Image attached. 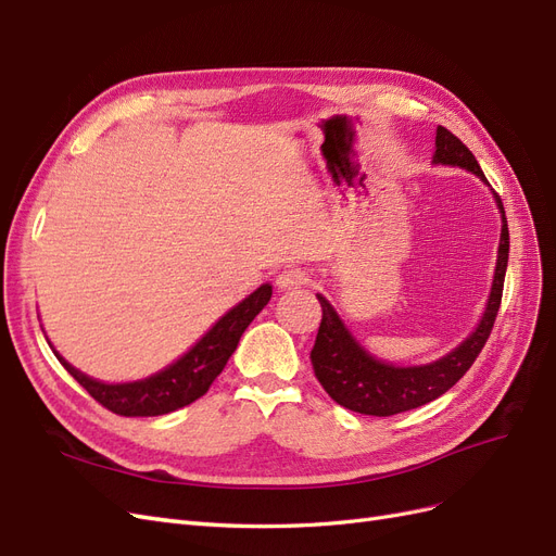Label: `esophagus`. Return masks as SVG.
Returning a JSON list of instances; mask_svg holds the SVG:
<instances>
[{"mask_svg": "<svg viewBox=\"0 0 556 556\" xmlns=\"http://www.w3.org/2000/svg\"><path fill=\"white\" fill-rule=\"evenodd\" d=\"M308 282V276L301 271V268H285V271H280L276 276V288L280 292H292V290H299L304 288V285Z\"/></svg>", "mask_w": 556, "mask_h": 556, "instance_id": "obj_1", "label": "esophagus"}]
</instances>
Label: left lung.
<instances>
[{
    "mask_svg": "<svg viewBox=\"0 0 556 556\" xmlns=\"http://www.w3.org/2000/svg\"><path fill=\"white\" fill-rule=\"evenodd\" d=\"M433 164L462 166V169L476 174L480 180L486 182L476 155L445 127L435 129ZM496 204L503 225L490 301H486V308L476 331L462 345L454 348L450 355L425 366L384 364L374 355H368L357 343L355 336L348 331L343 319L333 311L329 301L323 294H317L319 306H323V323H319L317 339L311 350V364L315 378L339 406L376 417L406 413L445 394L473 366L476 357L480 355V350L492 333L503 296V280H506L508 268L510 233L506 211H503L498 194Z\"/></svg>",
    "mask_w": 556,
    "mask_h": 556,
    "instance_id": "1",
    "label": "left lung"
}]
</instances>
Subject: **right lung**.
I'll return each mask as SVG.
<instances>
[{
	"label": "right lung",
	"mask_w": 556,
	"mask_h": 556,
	"mask_svg": "<svg viewBox=\"0 0 556 556\" xmlns=\"http://www.w3.org/2000/svg\"><path fill=\"white\" fill-rule=\"evenodd\" d=\"M271 292V285H262V288L245 296L239 306H233L229 313L217 319L201 336V341L185 352L178 362L146 380L121 384L99 382L88 378L86 374H80L78 368H74L62 355H58L55 350L53 352L66 371L76 378V382L86 387V392L111 413L125 417L166 415L182 406H190L192 401L208 392L213 380L223 374L231 352L237 350L248 325L268 304Z\"/></svg>",
	"instance_id": "right-lung-1"
}]
</instances>
